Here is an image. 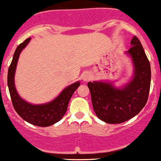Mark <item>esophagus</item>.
I'll use <instances>...</instances> for the list:
<instances>
[{
  "label": "esophagus",
  "mask_w": 161,
  "mask_h": 161,
  "mask_svg": "<svg viewBox=\"0 0 161 161\" xmlns=\"http://www.w3.org/2000/svg\"><path fill=\"white\" fill-rule=\"evenodd\" d=\"M91 78H92V75L88 72L84 73V74L82 75V79L84 81H88L89 80H91Z\"/></svg>",
  "instance_id": "obj_1"
}]
</instances>
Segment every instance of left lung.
<instances>
[{
  "label": "left lung",
  "instance_id": "8db88e82",
  "mask_svg": "<svg viewBox=\"0 0 161 161\" xmlns=\"http://www.w3.org/2000/svg\"><path fill=\"white\" fill-rule=\"evenodd\" d=\"M128 53L135 66L132 80L124 88H115L111 84L88 82L92 106L97 117L108 124H120L136 116L146 106L151 81L149 61L136 36L131 41Z\"/></svg>",
  "mask_w": 161,
  "mask_h": 161
}]
</instances>
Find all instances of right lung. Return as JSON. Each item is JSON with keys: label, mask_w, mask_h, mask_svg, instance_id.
<instances>
[{"label": "right lung", "mask_w": 161, "mask_h": 161, "mask_svg": "<svg viewBox=\"0 0 161 161\" xmlns=\"http://www.w3.org/2000/svg\"><path fill=\"white\" fill-rule=\"evenodd\" d=\"M30 37L17 47L8 72V86L12 105L17 114L28 123L40 127H47L59 121L67 109L68 104L80 82H76L65 88L62 93L51 103L43 105H31L22 99L15 90L14 84L15 68L20 52L27 45Z\"/></svg>", "instance_id": "right-lung-1"}]
</instances>
